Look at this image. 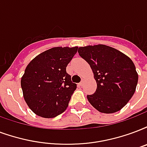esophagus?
Returning a JSON list of instances; mask_svg holds the SVG:
<instances>
[{"instance_id": "esophagus-1", "label": "esophagus", "mask_w": 147, "mask_h": 147, "mask_svg": "<svg viewBox=\"0 0 147 147\" xmlns=\"http://www.w3.org/2000/svg\"><path fill=\"white\" fill-rule=\"evenodd\" d=\"M83 84H84V81H83V80H82V81L81 82L79 83V86H83Z\"/></svg>"}]
</instances>
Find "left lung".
Here are the masks:
<instances>
[{
  "instance_id": "left-lung-1",
  "label": "left lung",
  "mask_w": 147,
  "mask_h": 147,
  "mask_svg": "<svg viewBox=\"0 0 147 147\" xmlns=\"http://www.w3.org/2000/svg\"><path fill=\"white\" fill-rule=\"evenodd\" d=\"M92 69L97 88L87 98L100 113H113L126 106L136 91L138 75L128 56L112 47L98 45L78 48Z\"/></svg>"
}]
</instances>
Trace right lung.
<instances>
[{
    "label": "right lung",
    "mask_w": 147,
    "mask_h": 147,
    "mask_svg": "<svg viewBox=\"0 0 147 147\" xmlns=\"http://www.w3.org/2000/svg\"><path fill=\"white\" fill-rule=\"evenodd\" d=\"M78 47H56L36 56L25 69L21 86L24 100L34 113L54 118L65 110L76 84L66 67Z\"/></svg>",
    "instance_id": "right-lung-1"
}]
</instances>
